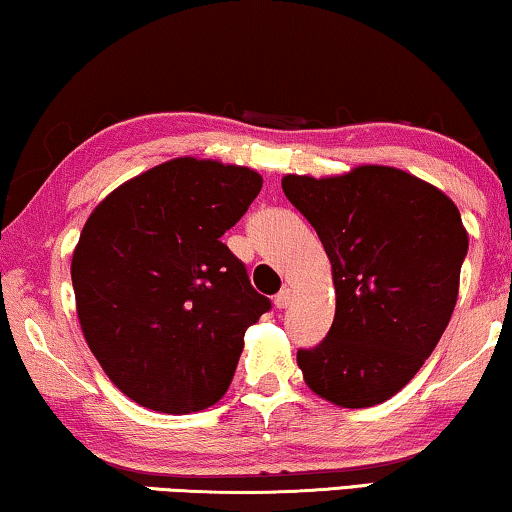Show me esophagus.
<instances>
[{
	"mask_svg": "<svg viewBox=\"0 0 512 512\" xmlns=\"http://www.w3.org/2000/svg\"><path fill=\"white\" fill-rule=\"evenodd\" d=\"M273 304H276L278 311H285V308L292 304V290H290V287H283V290L276 294V299H273Z\"/></svg>",
	"mask_w": 512,
	"mask_h": 512,
	"instance_id": "34e87169",
	"label": "esophagus"
}]
</instances>
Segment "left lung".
Listing matches in <instances>:
<instances>
[{
    "mask_svg": "<svg viewBox=\"0 0 512 512\" xmlns=\"http://www.w3.org/2000/svg\"><path fill=\"white\" fill-rule=\"evenodd\" d=\"M283 192L318 232L336 292L325 341L297 352L306 385L341 408L383 403L422 369L455 311L469 250L459 208L383 164L287 174Z\"/></svg>",
    "mask_w": 512,
    "mask_h": 512,
    "instance_id": "1",
    "label": "left lung"
}]
</instances>
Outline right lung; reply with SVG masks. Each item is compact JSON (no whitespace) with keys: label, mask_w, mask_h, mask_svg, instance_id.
<instances>
[{"label":"right lung","mask_w":512,"mask_h":512,"mask_svg":"<svg viewBox=\"0 0 512 512\" xmlns=\"http://www.w3.org/2000/svg\"><path fill=\"white\" fill-rule=\"evenodd\" d=\"M262 176L239 164L176 157L106 197L71 257L76 313L118 390L157 413L222 399L246 329L271 308L220 236Z\"/></svg>","instance_id":"right-lung-1"}]
</instances>
